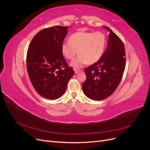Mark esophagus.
Segmentation results:
<instances>
[{
    "mask_svg": "<svg viewBox=\"0 0 150 150\" xmlns=\"http://www.w3.org/2000/svg\"><path fill=\"white\" fill-rule=\"evenodd\" d=\"M81 72V70H79V69H74V72H75V74H78V73H79V72Z\"/></svg>",
    "mask_w": 150,
    "mask_h": 150,
    "instance_id": "1",
    "label": "esophagus"
}]
</instances>
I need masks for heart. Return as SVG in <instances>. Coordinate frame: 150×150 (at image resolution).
Here are the masks:
<instances>
[{
	"mask_svg": "<svg viewBox=\"0 0 150 150\" xmlns=\"http://www.w3.org/2000/svg\"><path fill=\"white\" fill-rule=\"evenodd\" d=\"M106 42V36L101 32L79 31L70 36L69 42L62 44L61 51L68 59H72L78 51L79 55L71 65L79 68L86 63L91 64L97 62L103 56Z\"/></svg>",
	"mask_w": 150,
	"mask_h": 150,
	"instance_id": "obj_1",
	"label": "heart"
}]
</instances>
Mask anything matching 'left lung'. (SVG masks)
<instances>
[{"label":"left lung","instance_id":"left-lung-1","mask_svg":"<svg viewBox=\"0 0 150 150\" xmlns=\"http://www.w3.org/2000/svg\"><path fill=\"white\" fill-rule=\"evenodd\" d=\"M110 31L106 49L99 61L86 67V79L82 85L86 96L100 101L110 96L120 83L125 68V49L122 40Z\"/></svg>","mask_w":150,"mask_h":150}]
</instances>
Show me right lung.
I'll list each match as a JSON object with an SVG mask.
<instances>
[{
    "label": "right lung",
    "mask_w": 150,
    "mask_h": 150,
    "mask_svg": "<svg viewBox=\"0 0 150 150\" xmlns=\"http://www.w3.org/2000/svg\"><path fill=\"white\" fill-rule=\"evenodd\" d=\"M67 29L60 25L42 29L32 39L28 48L26 62L31 83L39 95L48 99L61 97L74 74L61 51Z\"/></svg>",
    "instance_id": "add662e5"
}]
</instances>
